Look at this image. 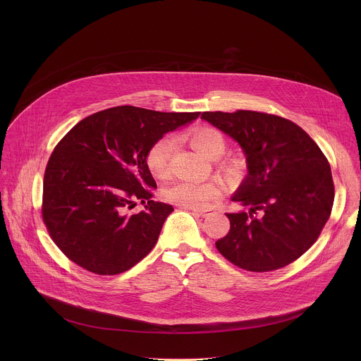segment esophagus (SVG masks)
I'll return each mask as SVG.
<instances>
[{
  "label": "esophagus",
  "mask_w": 361,
  "mask_h": 361,
  "mask_svg": "<svg viewBox=\"0 0 361 361\" xmlns=\"http://www.w3.org/2000/svg\"><path fill=\"white\" fill-rule=\"evenodd\" d=\"M185 209L198 214V216H201V217H205V216H209V214L213 213V209H197V207H185Z\"/></svg>",
  "instance_id": "1"
}]
</instances>
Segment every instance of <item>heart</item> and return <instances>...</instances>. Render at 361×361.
Wrapping results in <instances>:
<instances>
[{
  "label": "heart",
  "instance_id": "1",
  "mask_svg": "<svg viewBox=\"0 0 361 361\" xmlns=\"http://www.w3.org/2000/svg\"><path fill=\"white\" fill-rule=\"evenodd\" d=\"M191 145L210 160L219 159L224 152V138L213 128H198L190 135ZM176 147V138L166 135L154 142L147 152V166L149 171L160 178L169 176L170 160ZM223 194V185L217 181H176L164 190L167 201L183 207H205Z\"/></svg>",
  "mask_w": 361,
  "mask_h": 361
}]
</instances>
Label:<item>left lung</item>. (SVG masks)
I'll return each mask as SVG.
<instances>
[{"label":"left lung","mask_w":361,"mask_h":361,"mask_svg":"<svg viewBox=\"0 0 361 361\" xmlns=\"http://www.w3.org/2000/svg\"><path fill=\"white\" fill-rule=\"evenodd\" d=\"M201 120L231 137L247 163L231 195L247 210L227 213L230 231L217 250L248 271L293 263L316 243L331 213L334 184L324 154L302 128L277 116L205 111Z\"/></svg>","instance_id":"left-lung-1"}]
</instances>
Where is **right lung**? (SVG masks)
I'll return each instance as SVG.
<instances>
[{"label":"right lung","instance_id":"right-lung-1","mask_svg":"<svg viewBox=\"0 0 361 361\" xmlns=\"http://www.w3.org/2000/svg\"><path fill=\"white\" fill-rule=\"evenodd\" d=\"M200 113H160L131 106L98 111L57 144L44 174L42 219L71 262L114 276L156 245L173 205L154 201L147 152ZM140 199L145 211L130 215Z\"/></svg>","mask_w":361,"mask_h":361}]
</instances>
